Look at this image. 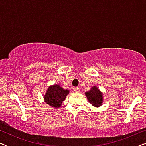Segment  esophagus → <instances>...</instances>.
I'll return each instance as SVG.
<instances>
[{
	"label": "esophagus",
	"mask_w": 146,
	"mask_h": 146,
	"mask_svg": "<svg viewBox=\"0 0 146 146\" xmlns=\"http://www.w3.org/2000/svg\"><path fill=\"white\" fill-rule=\"evenodd\" d=\"M73 90L75 92H79L80 91V87H78V86L74 88Z\"/></svg>",
	"instance_id": "obj_1"
}]
</instances>
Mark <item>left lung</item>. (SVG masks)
Returning a JSON list of instances; mask_svg holds the SVG:
<instances>
[{
	"mask_svg": "<svg viewBox=\"0 0 146 146\" xmlns=\"http://www.w3.org/2000/svg\"><path fill=\"white\" fill-rule=\"evenodd\" d=\"M88 100L92 105L96 107H99L102 104L103 96L102 93L96 86L91 88V90L85 93Z\"/></svg>",
	"mask_w": 146,
	"mask_h": 146,
	"instance_id": "8db88e82",
	"label": "left lung"
}]
</instances>
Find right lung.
Listing matches in <instances>:
<instances>
[{
	"instance_id": "obj_1",
	"label": "right lung",
	"mask_w": 146,
	"mask_h": 146,
	"mask_svg": "<svg viewBox=\"0 0 146 146\" xmlns=\"http://www.w3.org/2000/svg\"><path fill=\"white\" fill-rule=\"evenodd\" d=\"M68 94V90L62 88L60 85L50 86L44 96V101L52 107L60 108Z\"/></svg>"
}]
</instances>
